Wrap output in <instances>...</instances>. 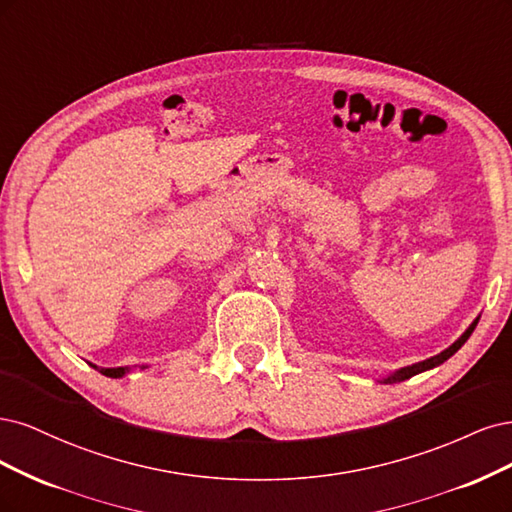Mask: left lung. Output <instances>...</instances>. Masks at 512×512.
I'll return each mask as SVG.
<instances>
[{
	"label": "left lung",
	"mask_w": 512,
	"mask_h": 512,
	"mask_svg": "<svg viewBox=\"0 0 512 512\" xmlns=\"http://www.w3.org/2000/svg\"><path fill=\"white\" fill-rule=\"evenodd\" d=\"M476 323H478V319H474L472 321V325L466 329L464 334H461V338H457L447 351H442L440 355H434V357H430V359H425V361H419V364H412V366H408V368H402V370H398L395 374H391V376H387L385 378V383H400V381H406V378H410V376H415V374H419V372H425V370H432V368H436V366H440V364H444V361H447L451 355H455L461 346H464V342L470 338V334L474 332V327H476Z\"/></svg>",
	"instance_id": "obj_1"
}]
</instances>
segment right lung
<instances>
[{"instance_id":"obj_1","label":"right lung","mask_w":512,"mask_h":512,"mask_svg":"<svg viewBox=\"0 0 512 512\" xmlns=\"http://www.w3.org/2000/svg\"><path fill=\"white\" fill-rule=\"evenodd\" d=\"M95 370H100L102 374H106V376H110V378H121L125 372H127V368H97V366H93Z\"/></svg>"}]
</instances>
